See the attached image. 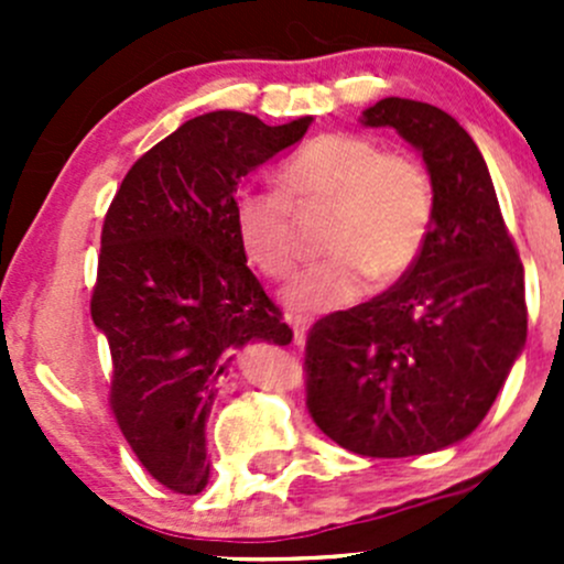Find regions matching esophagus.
<instances>
[{
  "label": "esophagus",
  "instance_id": "obj_1",
  "mask_svg": "<svg viewBox=\"0 0 564 564\" xmlns=\"http://www.w3.org/2000/svg\"><path fill=\"white\" fill-rule=\"evenodd\" d=\"M289 324H292L294 344H305V333H308V318H303V316H289Z\"/></svg>",
  "mask_w": 564,
  "mask_h": 564
}]
</instances>
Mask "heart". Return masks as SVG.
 I'll return each instance as SVG.
<instances>
[{
  "label": "heart",
  "instance_id": "obj_1",
  "mask_svg": "<svg viewBox=\"0 0 564 564\" xmlns=\"http://www.w3.org/2000/svg\"><path fill=\"white\" fill-rule=\"evenodd\" d=\"M278 180L283 193L246 187L235 202L237 242L261 275L286 278L297 264L294 207L333 204L324 226V248L333 256L305 267L283 292L297 314L344 308L373 278H403L434 229L429 169L406 152H384L371 135H316L283 163Z\"/></svg>",
  "mask_w": 564,
  "mask_h": 564
}]
</instances>
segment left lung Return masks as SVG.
<instances>
[{
	"instance_id": "obj_1",
	"label": "left lung",
	"mask_w": 564,
	"mask_h": 564,
	"mask_svg": "<svg viewBox=\"0 0 564 564\" xmlns=\"http://www.w3.org/2000/svg\"><path fill=\"white\" fill-rule=\"evenodd\" d=\"M366 128H395L423 155L436 215L417 264L388 292L329 314L305 340L314 423L371 458L469 436L527 344L524 267L471 135L442 108L384 98Z\"/></svg>"
}]
</instances>
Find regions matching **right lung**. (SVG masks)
Segmentation results:
<instances>
[{
  "label": "right lung",
  "mask_w": 564,
  "mask_h": 564,
  "mask_svg": "<svg viewBox=\"0 0 564 564\" xmlns=\"http://www.w3.org/2000/svg\"><path fill=\"white\" fill-rule=\"evenodd\" d=\"M308 124L187 119L133 163L106 213L93 322L111 349L108 403L141 466L174 494L209 482L204 431L237 349L292 340L237 242L235 193Z\"/></svg>",
  "instance_id": "1"
}]
</instances>
